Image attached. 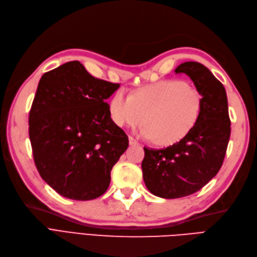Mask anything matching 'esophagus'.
Listing matches in <instances>:
<instances>
[{
	"label": "esophagus",
	"instance_id": "1",
	"mask_svg": "<svg viewBox=\"0 0 257 257\" xmlns=\"http://www.w3.org/2000/svg\"><path fill=\"white\" fill-rule=\"evenodd\" d=\"M130 145H131V146L138 145V142L136 141V139H135L134 137H130Z\"/></svg>",
	"mask_w": 257,
	"mask_h": 257
}]
</instances>
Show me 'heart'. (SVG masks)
<instances>
[{"mask_svg":"<svg viewBox=\"0 0 257 257\" xmlns=\"http://www.w3.org/2000/svg\"><path fill=\"white\" fill-rule=\"evenodd\" d=\"M201 92L183 80L167 79L138 89L133 96L118 91L109 104L112 120L119 126L135 127L145 122L143 134L159 145L180 142L201 114Z\"/></svg>","mask_w":257,"mask_h":257,"instance_id":"1","label":"heart"}]
</instances>
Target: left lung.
Returning <instances> with one entry per match:
<instances>
[{"mask_svg":"<svg viewBox=\"0 0 257 257\" xmlns=\"http://www.w3.org/2000/svg\"><path fill=\"white\" fill-rule=\"evenodd\" d=\"M175 72L186 74L201 92V114L190 133L165 149L144 148L143 178L147 189L162 198H180L199 191L219 173L230 136L226 91L198 62H184Z\"/></svg>","mask_w":257,"mask_h":257,"instance_id":"1","label":"left lung"}]
</instances>
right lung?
<instances>
[{"mask_svg": "<svg viewBox=\"0 0 257 257\" xmlns=\"http://www.w3.org/2000/svg\"><path fill=\"white\" fill-rule=\"evenodd\" d=\"M119 87L93 77L78 61L42 76L29 136L38 173L60 195L90 200L109 186L111 169L128 147L106 103Z\"/></svg>", "mask_w": 257, "mask_h": 257, "instance_id": "add662e5", "label": "right lung"}]
</instances>
